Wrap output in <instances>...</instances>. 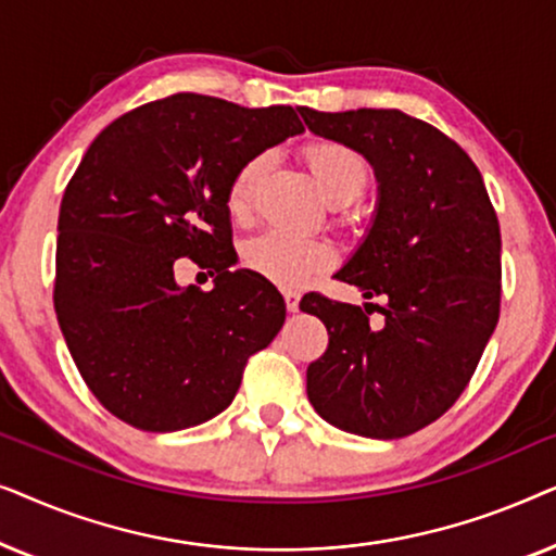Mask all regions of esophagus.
Masks as SVG:
<instances>
[{
    "label": "esophagus",
    "instance_id": "34e87169",
    "mask_svg": "<svg viewBox=\"0 0 556 556\" xmlns=\"http://www.w3.org/2000/svg\"><path fill=\"white\" fill-rule=\"evenodd\" d=\"M283 299H286V308L291 311V314H295V311H299V303H301V293L299 291H286Z\"/></svg>",
    "mask_w": 556,
    "mask_h": 556
}]
</instances>
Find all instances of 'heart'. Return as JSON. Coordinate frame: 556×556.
Returning a JSON list of instances; mask_svg holds the SVG:
<instances>
[{
  "mask_svg": "<svg viewBox=\"0 0 556 556\" xmlns=\"http://www.w3.org/2000/svg\"><path fill=\"white\" fill-rule=\"evenodd\" d=\"M306 162L314 172L318 187L331 202L349 200L352 202L356 194L367 187L369 166L362 154L344 143L324 141L316 143L306 151ZM265 172V156L257 154L248 159L245 164L235 172L227 189V210L232 217H248L253 210L257 185ZM248 268L261 273L263 278L283 288H299L316 278L318 273L329 270L333 265V248L326 240L303 238V235L270 227L255 238L245 242L242 250Z\"/></svg>",
  "mask_w": 556,
  "mask_h": 556,
  "instance_id": "b5f03b06",
  "label": "heart"
}]
</instances>
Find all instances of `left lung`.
I'll use <instances>...</instances> for the list:
<instances>
[{
  "label": "left lung",
  "instance_id": "8db88e82",
  "mask_svg": "<svg viewBox=\"0 0 556 556\" xmlns=\"http://www.w3.org/2000/svg\"><path fill=\"white\" fill-rule=\"evenodd\" d=\"M299 111L311 131L367 156L379 181L371 230L337 278L382 303L303 295L301 311L329 331L306 369L308 400L354 435H413L455 405L498 324L496 210L473 159L435 126L397 109Z\"/></svg>",
  "mask_w": 556,
  "mask_h": 556
}]
</instances>
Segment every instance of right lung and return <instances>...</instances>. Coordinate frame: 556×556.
<instances>
[{
    "label": "right lung",
    "mask_w": 556,
    "mask_h": 556,
    "mask_svg": "<svg viewBox=\"0 0 556 556\" xmlns=\"http://www.w3.org/2000/svg\"><path fill=\"white\" fill-rule=\"evenodd\" d=\"M303 131L291 105L177 93L96 136L58 217V324L96 400L131 428L172 432L223 413L286 303L235 263L227 189L248 159ZM189 256L216 288L179 289Z\"/></svg>",
    "instance_id": "add662e5"
}]
</instances>
